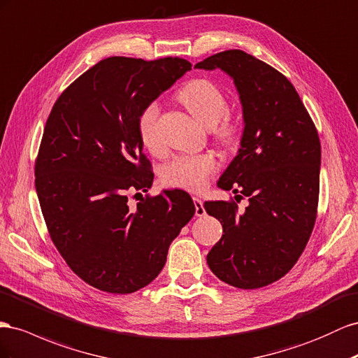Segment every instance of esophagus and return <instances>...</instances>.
I'll return each instance as SVG.
<instances>
[{
  "instance_id": "34e87169",
  "label": "esophagus",
  "mask_w": 358,
  "mask_h": 358,
  "mask_svg": "<svg viewBox=\"0 0 358 358\" xmlns=\"http://www.w3.org/2000/svg\"><path fill=\"white\" fill-rule=\"evenodd\" d=\"M194 200V206H196V215L197 217H203L206 214V210H205V206H203V201H201V199H199V197H194L192 199Z\"/></svg>"
}]
</instances>
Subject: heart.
I'll return each instance as SVG.
<instances>
[{"mask_svg": "<svg viewBox=\"0 0 358 358\" xmlns=\"http://www.w3.org/2000/svg\"><path fill=\"white\" fill-rule=\"evenodd\" d=\"M178 99L183 103L194 117L205 124L214 127L215 140L224 148L236 144L239 138L241 122L227 111L226 94L220 87L206 78H194L183 84L178 90ZM159 103L148 102L138 111L137 134L144 149L149 152L159 150L158 134ZM218 169V161L214 153H199V155H180L173 158L161 170V182L169 188L185 191H200L206 187L209 178Z\"/></svg>", "mask_w": 358, "mask_h": 358, "instance_id": "obj_1", "label": "heart"}]
</instances>
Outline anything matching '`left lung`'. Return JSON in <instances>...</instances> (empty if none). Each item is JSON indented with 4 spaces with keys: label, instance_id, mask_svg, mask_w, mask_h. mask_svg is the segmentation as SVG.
<instances>
[{
    "label": "left lung",
    "instance_id": "8db88e82",
    "mask_svg": "<svg viewBox=\"0 0 358 358\" xmlns=\"http://www.w3.org/2000/svg\"><path fill=\"white\" fill-rule=\"evenodd\" d=\"M234 78L244 111L239 153L218 187L248 197L243 214L234 199L206 201L224 235L208 253L221 282L257 289L286 275L308 243L320 200L321 141L310 114L283 73L241 50L197 63Z\"/></svg>",
    "mask_w": 358,
    "mask_h": 358
}]
</instances>
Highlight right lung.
<instances>
[{
  "label": "right lung",
  "instance_id": "1",
  "mask_svg": "<svg viewBox=\"0 0 358 358\" xmlns=\"http://www.w3.org/2000/svg\"><path fill=\"white\" fill-rule=\"evenodd\" d=\"M191 69L179 57L146 62L108 57L78 76L48 115L34 175L55 248L87 285L110 294L148 286L196 212L188 192L146 194L150 161L138 138V111Z\"/></svg>",
  "mask_w": 358,
  "mask_h": 358
}]
</instances>
